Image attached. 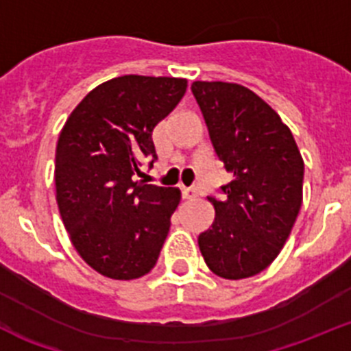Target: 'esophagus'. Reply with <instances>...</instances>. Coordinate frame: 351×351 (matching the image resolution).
<instances>
[{
	"label": "esophagus",
	"instance_id": "obj_1",
	"mask_svg": "<svg viewBox=\"0 0 351 351\" xmlns=\"http://www.w3.org/2000/svg\"><path fill=\"white\" fill-rule=\"evenodd\" d=\"M182 194L185 199H195L197 197V191L194 187H182Z\"/></svg>",
	"mask_w": 351,
	"mask_h": 351
}]
</instances>
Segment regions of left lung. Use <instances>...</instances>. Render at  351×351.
Instances as JSON below:
<instances>
[{
  "label": "left lung",
  "mask_w": 351,
  "mask_h": 351,
  "mask_svg": "<svg viewBox=\"0 0 351 351\" xmlns=\"http://www.w3.org/2000/svg\"><path fill=\"white\" fill-rule=\"evenodd\" d=\"M215 152L232 180L226 197H208L215 222L199 234L206 266L226 280L266 269L290 236L302 203L304 160L280 115L254 90L194 82Z\"/></svg>",
  "instance_id": "8db88e82"
}]
</instances>
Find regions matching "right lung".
I'll use <instances>...</instances> for the list:
<instances>
[{"label":"right lung","instance_id":"right-lung-1","mask_svg":"<svg viewBox=\"0 0 351 351\" xmlns=\"http://www.w3.org/2000/svg\"><path fill=\"white\" fill-rule=\"evenodd\" d=\"M185 90V78H112L90 90L61 129L59 213L75 250L103 276L136 280L159 258L182 192L134 175L145 157L157 159L154 129Z\"/></svg>","mask_w":351,"mask_h":351}]
</instances>
